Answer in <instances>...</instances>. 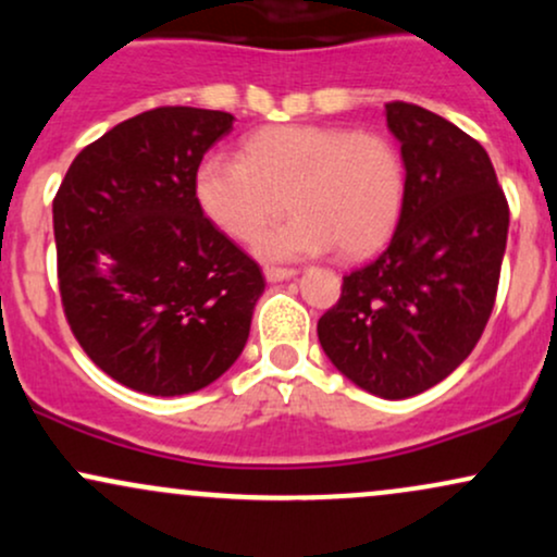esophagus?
Instances as JSON below:
<instances>
[{
  "instance_id": "1",
  "label": "esophagus",
  "mask_w": 557,
  "mask_h": 557,
  "mask_svg": "<svg viewBox=\"0 0 557 557\" xmlns=\"http://www.w3.org/2000/svg\"><path fill=\"white\" fill-rule=\"evenodd\" d=\"M298 270H290V267H264V277L270 283H283V280L296 277Z\"/></svg>"
}]
</instances>
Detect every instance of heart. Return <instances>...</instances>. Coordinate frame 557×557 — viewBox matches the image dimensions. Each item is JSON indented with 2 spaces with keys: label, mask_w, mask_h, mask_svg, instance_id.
Masks as SVG:
<instances>
[{
  "label": "heart",
  "mask_w": 557,
  "mask_h": 557,
  "mask_svg": "<svg viewBox=\"0 0 557 557\" xmlns=\"http://www.w3.org/2000/svg\"><path fill=\"white\" fill-rule=\"evenodd\" d=\"M207 220L253 243L287 209L290 220L259 243L264 259H300L341 248L363 257L382 246L403 209L400 151L380 133L341 125H277L243 140L240 159L207 154L194 175Z\"/></svg>",
  "instance_id": "b5f03b06"
}]
</instances>
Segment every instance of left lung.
<instances>
[{"instance_id":"1","label":"left lung","mask_w":557,"mask_h":557,"mask_svg":"<svg viewBox=\"0 0 557 557\" xmlns=\"http://www.w3.org/2000/svg\"><path fill=\"white\" fill-rule=\"evenodd\" d=\"M406 196L393 240L343 277L319 319L327 359L354 385L403 400L443 382L492 314L508 240V201L482 144L424 107L389 101Z\"/></svg>"}]
</instances>
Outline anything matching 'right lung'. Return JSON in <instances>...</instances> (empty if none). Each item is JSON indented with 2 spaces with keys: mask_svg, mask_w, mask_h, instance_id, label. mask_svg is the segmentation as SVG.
I'll return each mask as SVG.
<instances>
[{
  "mask_svg": "<svg viewBox=\"0 0 557 557\" xmlns=\"http://www.w3.org/2000/svg\"><path fill=\"white\" fill-rule=\"evenodd\" d=\"M233 114L157 107L114 125L57 190V277L88 359L146 395L212 385L240 356L264 293L259 264L194 196L203 154Z\"/></svg>",
  "mask_w": 557,
  "mask_h": 557,
  "instance_id": "obj_1",
  "label": "right lung"
}]
</instances>
